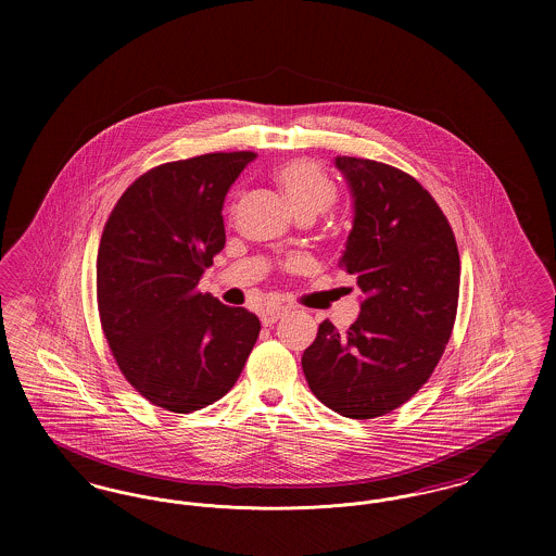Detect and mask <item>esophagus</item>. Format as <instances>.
Here are the masks:
<instances>
[{"label": "esophagus", "instance_id": "1", "mask_svg": "<svg viewBox=\"0 0 556 556\" xmlns=\"http://www.w3.org/2000/svg\"><path fill=\"white\" fill-rule=\"evenodd\" d=\"M288 313V308L286 306H273V308H266L265 313H263V325L265 327H270L273 323H277L279 318L283 317Z\"/></svg>", "mask_w": 556, "mask_h": 556}]
</instances>
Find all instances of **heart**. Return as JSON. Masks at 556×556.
<instances>
[{
    "label": "heart",
    "mask_w": 556,
    "mask_h": 556,
    "mask_svg": "<svg viewBox=\"0 0 556 556\" xmlns=\"http://www.w3.org/2000/svg\"><path fill=\"white\" fill-rule=\"evenodd\" d=\"M275 184L281 189L295 216L308 214L315 218L338 198L336 184L313 160L298 159L281 164L275 170Z\"/></svg>",
    "instance_id": "obj_1"
}]
</instances>
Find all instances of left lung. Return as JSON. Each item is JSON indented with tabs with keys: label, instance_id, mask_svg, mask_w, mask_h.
<instances>
[{
	"label": "left lung",
	"instance_id": "1",
	"mask_svg": "<svg viewBox=\"0 0 556 556\" xmlns=\"http://www.w3.org/2000/svg\"><path fill=\"white\" fill-rule=\"evenodd\" d=\"M354 198L340 266L365 293L348 331L318 325L302 369L313 394L350 419H375L415 396L440 363L456 318L460 258L448 218L415 177L338 156Z\"/></svg>",
	"mask_w": 556,
	"mask_h": 556
}]
</instances>
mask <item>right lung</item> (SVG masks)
I'll return each mask as SVG.
<instances>
[{"label":"right lung","mask_w":556,"mask_h":556,"mask_svg":"<svg viewBox=\"0 0 556 556\" xmlns=\"http://www.w3.org/2000/svg\"><path fill=\"white\" fill-rule=\"evenodd\" d=\"M254 159L216 152L160 164L108 216L98 250L102 329L125 379L164 410L220 400L258 340L256 315L198 291L225 248V195Z\"/></svg>","instance_id":"1"}]
</instances>
